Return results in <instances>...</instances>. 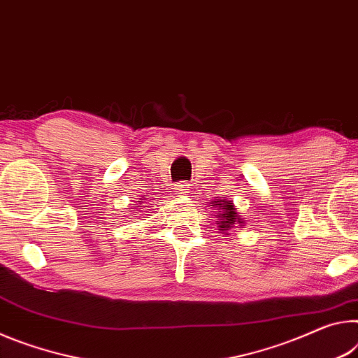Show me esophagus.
<instances>
[{"instance_id":"obj_1","label":"esophagus","mask_w":358,"mask_h":358,"mask_svg":"<svg viewBox=\"0 0 358 358\" xmlns=\"http://www.w3.org/2000/svg\"><path fill=\"white\" fill-rule=\"evenodd\" d=\"M174 193L178 196H187L190 193V184L185 182V180H180L174 185Z\"/></svg>"}]
</instances>
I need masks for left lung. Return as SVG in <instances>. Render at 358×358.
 <instances>
[{
  "mask_svg": "<svg viewBox=\"0 0 358 358\" xmlns=\"http://www.w3.org/2000/svg\"><path fill=\"white\" fill-rule=\"evenodd\" d=\"M215 203V201H213ZM219 203V230L220 231H225L228 230V228H231L234 224H243L241 222V217H238L236 213H234V206L231 201H225V200H220L217 201ZM217 206V204H215Z\"/></svg>",
  "mask_w": 358,
  "mask_h": 358,
  "instance_id": "left-lung-1",
  "label": "left lung"
}]
</instances>
